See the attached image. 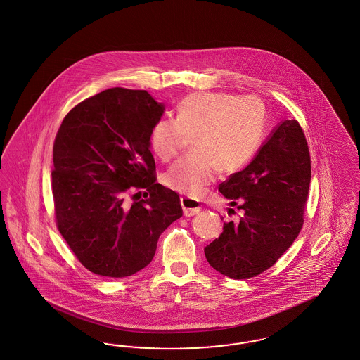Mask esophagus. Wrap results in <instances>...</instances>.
<instances>
[{
  "label": "esophagus",
  "mask_w": 360,
  "mask_h": 360,
  "mask_svg": "<svg viewBox=\"0 0 360 360\" xmlns=\"http://www.w3.org/2000/svg\"><path fill=\"white\" fill-rule=\"evenodd\" d=\"M181 206H182L185 217L196 215L202 210L200 203L195 200V199H193V198H188V196H182L181 198Z\"/></svg>",
  "instance_id": "34e87169"
}]
</instances>
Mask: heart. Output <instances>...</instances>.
Listing matches in <instances>:
<instances>
[{"mask_svg":"<svg viewBox=\"0 0 360 360\" xmlns=\"http://www.w3.org/2000/svg\"><path fill=\"white\" fill-rule=\"evenodd\" d=\"M266 108L262 98L226 92H194L181 100L176 119L153 125V152L169 162L193 137V152L164 175L169 188L185 195H203L219 172H239L259 152L266 134Z\"/></svg>","mask_w":360,"mask_h":360,"instance_id":"1","label":"heart"}]
</instances>
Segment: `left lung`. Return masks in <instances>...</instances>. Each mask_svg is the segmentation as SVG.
<instances>
[{"mask_svg": "<svg viewBox=\"0 0 360 360\" xmlns=\"http://www.w3.org/2000/svg\"><path fill=\"white\" fill-rule=\"evenodd\" d=\"M310 178L305 133L298 121H283L251 164L219 186L243 217L224 223L218 239L205 248L208 264L235 280L269 269L304 226Z\"/></svg>", "mask_w": 360, "mask_h": 360, "instance_id": "1", "label": "left lung"}]
</instances>
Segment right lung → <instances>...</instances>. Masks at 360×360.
<instances>
[{
    "mask_svg": "<svg viewBox=\"0 0 360 360\" xmlns=\"http://www.w3.org/2000/svg\"><path fill=\"white\" fill-rule=\"evenodd\" d=\"M164 109L143 89L109 88L75 105L58 129L56 227L89 272L121 278L141 271L160 235L182 217L178 194L157 184L150 152Z\"/></svg>",
    "mask_w": 360,
    "mask_h": 360,
    "instance_id": "add662e5",
    "label": "right lung"
}]
</instances>
